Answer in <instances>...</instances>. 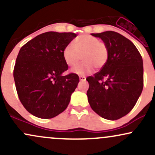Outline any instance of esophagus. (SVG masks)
Listing matches in <instances>:
<instances>
[{"instance_id":"34e87169","label":"esophagus","mask_w":155,"mask_h":155,"mask_svg":"<svg viewBox=\"0 0 155 155\" xmlns=\"http://www.w3.org/2000/svg\"><path fill=\"white\" fill-rule=\"evenodd\" d=\"M79 79L80 81H85V80H86V77L84 76H79Z\"/></svg>"}]
</instances>
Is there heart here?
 Instances as JSON below:
<instances>
[{
  "label": "heart",
  "instance_id": "1",
  "mask_svg": "<svg viewBox=\"0 0 155 155\" xmlns=\"http://www.w3.org/2000/svg\"><path fill=\"white\" fill-rule=\"evenodd\" d=\"M73 47L68 44L63 49V58L70 67L79 63L82 57L83 63L74 68L72 72L84 75L92 72L94 67L101 69L106 65L108 58V49L106 44L90 35H79L73 42Z\"/></svg>",
  "mask_w": 155,
  "mask_h": 155
}]
</instances>
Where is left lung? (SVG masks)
<instances>
[{"label":"left lung","mask_w":155,"mask_h":155,"mask_svg":"<svg viewBox=\"0 0 155 155\" xmlns=\"http://www.w3.org/2000/svg\"><path fill=\"white\" fill-rule=\"evenodd\" d=\"M104 41L108 49L107 63L87 78L88 102L103 118L117 120L136 105L143 87V60L129 39L114 31L92 33Z\"/></svg>","instance_id":"left-lung-1"}]
</instances>
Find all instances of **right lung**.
<instances>
[{"instance_id":"obj_1","label":"right lung","mask_w":155,"mask_h":155,"mask_svg":"<svg viewBox=\"0 0 155 155\" xmlns=\"http://www.w3.org/2000/svg\"><path fill=\"white\" fill-rule=\"evenodd\" d=\"M75 37L74 33L47 32L19 51L14 68L17 95L25 108L36 117L53 118L70 102L79 79L73 73L62 75L68 68L63 51Z\"/></svg>"}]
</instances>
